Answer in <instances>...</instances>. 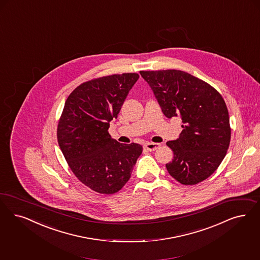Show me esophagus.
Here are the masks:
<instances>
[{
  "label": "esophagus",
  "mask_w": 260,
  "mask_h": 260,
  "mask_svg": "<svg viewBox=\"0 0 260 260\" xmlns=\"http://www.w3.org/2000/svg\"><path fill=\"white\" fill-rule=\"evenodd\" d=\"M159 147H160V144L159 143H147L144 145V149L148 152H153L156 149H158Z\"/></svg>",
  "instance_id": "obj_1"
}]
</instances>
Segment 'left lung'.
<instances>
[{
  "mask_svg": "<svg viewBox=\"0 0 260 260\" xmlns=\"http://www.w3.org/2000/svg\"><path fill=\"white\" fill-rule=\"evenodd\" d=\"M152 88L163 114L181 117L179 139L166 145L174 158L166 164L171 176L184 185L210 177L223 161L232 128L222 95L208 84L180 70L140 71Z\"/></svg>",
  "mask_w": 260,
  "mask_h": 260,
  "instance_id": "8db88e82",
  "label": "left lung"
}]
</instances>
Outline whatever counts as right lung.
I'll use <instances>...</instances> for the list:
<instances>
[{"label": "right lung", "mask_w": 260, "mask_h": 260, "mask_svg": "<svg viewBox=\"0 0 260 260\" xmlns=\"http://www.w3.org/2000/svg\"><path fill=\"white\" fill-rule=\"evenodd\" d=\"M139 78L115 74L82 82L65 102L56 136L70 169L81 182L101 194H114L127 182L143 148L121 144L108 134L109 122Z\"/></svg>", "instance_id": "1"}]
</instances>
